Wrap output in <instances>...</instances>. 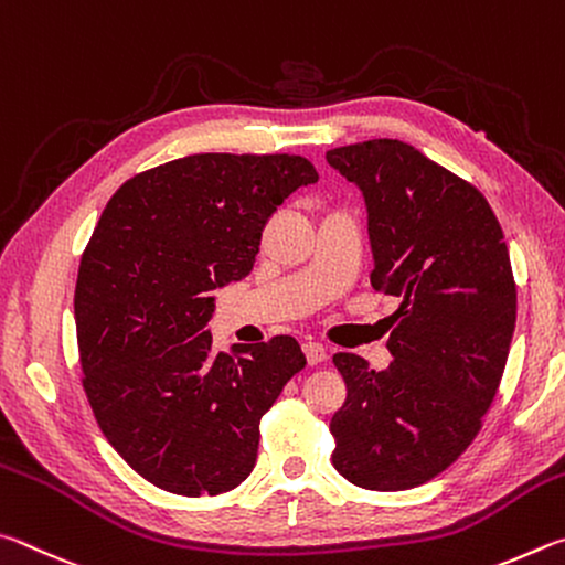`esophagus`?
I'll return each instance as SVG.
<instances>
[{
	"label": "esophagus",
	"mask_w": 565,
	"mask_h": 565,
	"mask_svg": "<svg viewBox=\"0 0 565 565\" xmlns=\"http://www.w3.org/2000/svg\"><path fill=\"white\" fill-rule=\"evenodd\" d=\"M302 350H305V358H308L310 364H322L324 360H328V350H324V344H320V342H305Z\"/></svg>",
	"instance_id": "1"
}]
</instances>
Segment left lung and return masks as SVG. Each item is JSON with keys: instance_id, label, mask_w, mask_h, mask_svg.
Masks as SVG:
<instances>
[{"instance_id": "obj_1", "label": "left lung", "mask_w": 565, "mask_h": 565, "mask_svg": "<svg viewBox=\"0 0 565 565\" xmlns=\"http://www.w3.org/2000/svg\"><path fill=\"white\" fill-rule=\"evenodd\" d=\"M324 158L367 205L372 288L399 298L387 370L332 358L348 384L332 463L354 487L414 489L461 457L497 397L516 328L509 247L487 198L409 143L372 138Z\"/></svg>"}]
</instances>
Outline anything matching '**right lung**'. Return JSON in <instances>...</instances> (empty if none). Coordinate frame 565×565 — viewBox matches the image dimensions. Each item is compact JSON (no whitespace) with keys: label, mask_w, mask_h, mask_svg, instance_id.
I'll return each instance as SVG.
<instances>
[{"label":"right lung","mask_w":565,"mask_h":565,"mask_svg":"<svg viewBox=\"0 0 565 565\" xmlns=\"http://www.w3.org/2000/svg\"><path fill=\"white\" fill-rule=\"evenodd\" d=\"M310 183L302 156L195 153L134 175L98 217L74 292L84 392L153 487L215 497L253 471L263 414L308 362L288 334L215 352L213 290L250 275L267 217Z\"/></svg>","instance_id":"right-lung-1"}]
</instances>
